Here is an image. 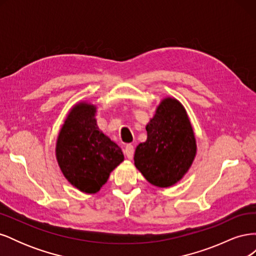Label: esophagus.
Segmentation results:
<instances>
[{
    "instance_id": "obj_1",
    "label": "esophagus",
    "mask_w": 256,
    "mask_h": 256,
    "mask_svg": "<svg viewBox=\"0 0 256 256\" xmlns=\"http://www.w3.org/2000/svg\"><path fill=\"white\" fill-rule=\"evenodd\" d=\"M124 152H125L126 157H127L129 160L132 159V158H134V145L127 144V145L125 146V150H124Z\"/></svg>"
}]
</instances>
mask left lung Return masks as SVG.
Returning a JSON list of instances; mask_svg holds the SVG:
<instances>
[{
  "label": "left lung",
  "instance_id": "1",
  "mask_svg": "<svg viewBox=\"0 0 256 256\" xmlns=\"http://www.w3.org/2000/svg\"><path fill=\"white\" fill-rule=\"evenodd\" d=\"M146 131V142L136 146L134 164L152 184L170 187L182 180L196 157V138L188 115L176 99L166 98Z\"/></svg>",
  "mask_w": 256,
  "mask_h": 256
}]
</instances>
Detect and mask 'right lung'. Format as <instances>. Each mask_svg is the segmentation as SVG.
Returning a JSON list of instances; mask_svg holds the SVG:
<instances>
[{
    "label": "right lung",
    "instance_id": "right-lung-1",
    "mask_svg": "<svg viewBox=\"0 0 256 256\" xmlns=\"http://www.w3.org/2000/svg\"><path fill=\"white\" fill-rule=\"evenodd\" d=\"M95 106L76 104L62 127L56 144L58 166L67 180L85 193H96L124 160L122 150L97 127Z\"/></svg>",
    "mask_w": 256,
    "mask_h": 256
}]
</instances>
